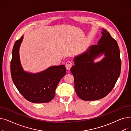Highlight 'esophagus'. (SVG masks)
Segmentation results:
<instances>
[{"mask_svg":"<svg viewBox=\"0 0 131 131\" xmlns=\"http://www.w3.org/2000/svg\"><path fill=\"white\" fill-rule=\"evenodd\" d=\"M72 63L71 61H67L66 63L65 66H66L67 70H70L71 69V68L72 67Z\"/></svg>","mask_w":131,"mask_h":131,"instance_id":"obj_1","label":"esophagus"}]
</instances>
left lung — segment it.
I'll return each mask as SVG.
<instances>
[{
    "instance_id": "1",
    "label": "left lung",
    "mask_w": 131,
    "mask_h": 131,
    "mask_svg": "<svg viewBox=\"0 0 131 131\" xmlns=\"http://www.w3.org/2000/svg\"><path fill=\"white\" fill-rule=\"evenodd\" d=\"M97 45L89 47L83 53L75 56L71 68L74 78L75 90L83 100L104 98L114 87L121 70L120 51L117 41L105 29ZM103 54L100 61L94 62Z\"/></svg>"
}]
</instances>
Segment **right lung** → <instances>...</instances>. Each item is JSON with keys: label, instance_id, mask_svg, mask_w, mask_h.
Returning a JSON list of instances; mask_svg holds the SVG:
<instances>
[{"label": "right lung", "instance_id": "1", "mask_svg": "<svg viewBox=\"0 0 131 131\" xmlns=\"http://www.w3.org/2000/svg\"><path fill=\"white\" fill-rule=\"evenodd\" d=\"M23 36L13 47L10 63L13 81L24 98L33 103L50 101L54 97L58 84L66 73L64 65L50 66L37 73L24 71L19 58V48Z\"/></svg>", "mask_w": 131, "mask_h": 131}]
</instances>
